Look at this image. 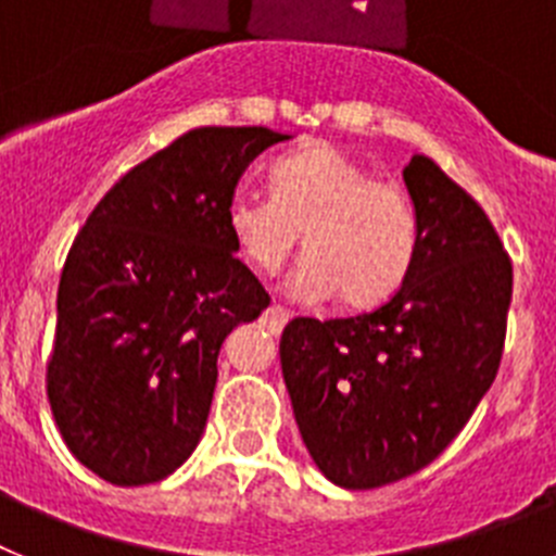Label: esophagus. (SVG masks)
Wrapping results in <instances>:
<instances>
[{"instance_id": "34e87169", "label": "esophagus", "mask_w": 556, "mask_h": 556, "mask_svg": "<svg viewBox=\"0 0 556 556\" xmlns=\"http://www.w3.org/2000/svg\"><path fill=\"white\" fill-rule=\"evenodd\" d=\"M289 317H292V314H289L283 306H278V303H273V306L264 312V323H267L273 331H281V328L289 323Z\"/></svg>"}]
</instances>
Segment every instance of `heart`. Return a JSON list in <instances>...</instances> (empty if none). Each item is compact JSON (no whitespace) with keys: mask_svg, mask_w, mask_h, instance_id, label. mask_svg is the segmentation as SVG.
<instances>
[{"mask_svg":"<svg viewBox=\"0 0 556 556\" xmlns=\"http://www.w3.org/2000/svg\"><path fill=\"white\" fill-rule=\"evenodd\" d=\"M269 191L273 198L236 189L225 223L244 262L264 273L283 267L303 233L306 258L287 283L294 298L339 294L345 306L370 308L406 281L417 255V214L404 189L314 141L269 166Z\"/></svg>","mask_w":556,"mask_h":556,"instance_id":"obj_1","label":"heart"}]
</instances>
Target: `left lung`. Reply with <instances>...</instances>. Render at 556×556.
I'll list each match as a JSON object with an SVG mask.
<instances>
[{
  "label": "left lung",
  "mask_w": 556,
  "mask_h": 556,
  "mask_svg": "<svg viewBox=\"0 0 556 556\" xmlns=\"http://www.w3.org/2000/svg\"><path fill=\"white\" fill-rule=\"evenodd\" d=\"M404 184L417 255L384 306L342 320L294 317L281 367L314 465L345 490L417 473L465 429L501 365L513 262L468 191L426 155Z\"/></svg>",
  "instance_id": "8db88e82"
}]
</instances>
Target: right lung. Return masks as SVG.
<instances>
[{
	"label": "right lung",
	"mask_w": 556,
	"mask_h": 556,
	"mask_svg": "<svg viewBox=\"0 0 556 556\" xmlns=\"http://www.w3.org/2000/svg\"><path fill=\"white\" fill-rule=\"evenodd\" d=\"M289 136L198 127L111 186L68 250L47 395L91 473L166 479L203 437L225 337L269 294L236 258L225 208L250 161Z\"/></svg>",
	"instance_id": "obj_1"
}]
</instances>
